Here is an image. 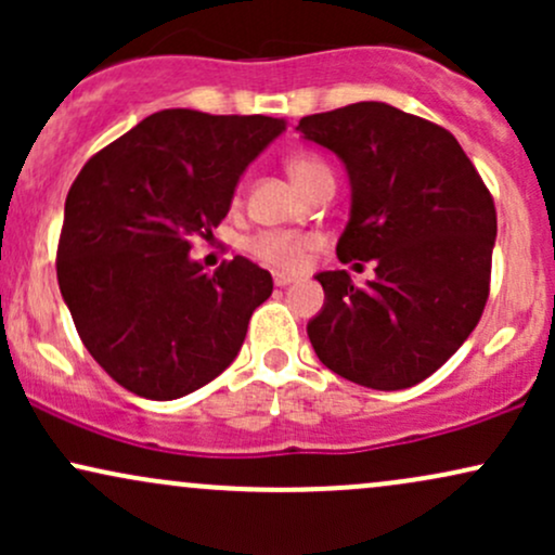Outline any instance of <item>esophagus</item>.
Here are the masks:
<instances>
[{
	"instance_id": "obj_1",
	"label": "esophagus",
	"mask_w": 555,
	"mask_h": 555,
	"mask_svg": "<svg viewBox=\"0 0 555 555\" xmlns=\"http://www.w3.org/2000/svg\"><path fill=\"white\" fill-rule=\"evenodd\" d=\"M292 282H297V276H292V273H273V284L276 286H289Z\"/></svg>"
}]
</instances>
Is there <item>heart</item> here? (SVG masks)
<instances>
[{
  "instance_id": "1",
  "label": "heart",
  "mask_w": 555,
  "mask_h": 555,
  "mask_svg": "<svg viewBox=\"0 0 555 555\" xmlns=\"http://www.w3.org/2000/svg\"><path fill=\"white\" fill-rule=\"evenodd\" d=\"M289 177L302 193L313 190L321 182H334V171L323 158L310 154H297L286 162ZM315 240L310 234H295V232H260L250 240V253L258 256L263 263L273 266V269L295 271L305 263L310 247Z\"/></svg>"
}]
</instances>
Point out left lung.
I'll use <instances>...</instances> for the list:
<instances>
[{
	"label": "left lung",
	"mask_w": 555,
	"mask_h": 555,
	"mask_svg": "<svg viewBox=\"0 0 555 555\" xmlns=\"http://www.w3.org/2000/svg\"><path fill=\"white\" fill-rule=\"evenodd\" d=\"M297 132L336 154L349 177L336 256L375 263L362 286L347 271L315 273L326 302L308 321L310 344L352 384L415 386L467 341L486 308L493 197L449 130L384 101L310 114Z\"/></svg>",
	"instance_id": "obj_1"
}]
</instances>
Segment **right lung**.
<instances>
[{
    "label": "right lung",
    "instance_id": "obj_1",
    "mask_svg": "<svg viewBox=\"0 0 555 555\" xmlns=\"http://www.w3.org/2000/svg\"><path fill=\"white\" fill-rule=\"evenodd\" d=\"M284 130L263 114L164 109L80 169L56 279L86 349L127 391L180 399L237 358L271 273L240 256L208 273L190 247L211 237L240 177Z\"/></svg>",
    "mask_w": 555,
    "mask_h": 555
}]
</instances>
